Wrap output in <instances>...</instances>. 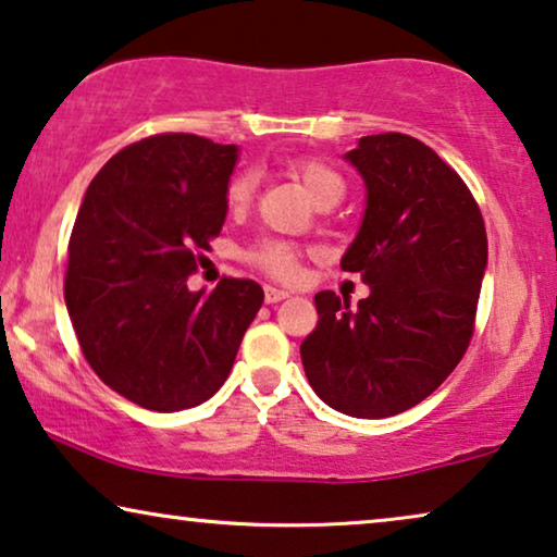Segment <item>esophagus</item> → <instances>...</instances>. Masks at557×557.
I'll return each mask as SVG.
<instances>
[{
  "label": "esophagus",
  "instance_id": "obj_1",
  "mask_svg": "<svg viewBox=\"0 0 557 557\" xmlns=\"http://www.w3.org/2000/svg\"><path fill=\"white\" fill-rule=\"evenodd\" d=\"M292 296V292H286V288H278V286H265V304H278Z\"/></svg>",
  "mask_w": 557,
  "mask_h": 557
}]
</instances>
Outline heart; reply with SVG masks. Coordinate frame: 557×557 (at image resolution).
Wrapping results in <instances>:
<instances>
[{
  "label": "heart",
  "mask_w": 557,
  "mask_h": 557,
  "mask_svg": "<svg viewBox=\"0 0 557 557\" xmlns=\"http://www.w3.org/2000/svg\"><path fill=\"white\" fill-rule=\"evenodd\" d=\"M288 170H292L294 177L301 182V187L307 189V195L314 202L322 200L326 195H345V180H342L330 164L322 162V159H299V162H294ZM250 195H253V180H250V174H235L231 185H227V205H231L233 210L246 208L250 202ZM248 258L256 265H261V269L273 273V276L292 278L296 273L299 250H296L292 243L265 238L250 248Z\"/></svg>",
  "instance_id": "b5f03b06"
}]
</instances>
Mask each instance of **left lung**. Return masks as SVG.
<instances>
[{
  "label": "left lung",
  "instance_id": "obj_1",
  "mask_svg": "<svg viewBox=\"0 0 557 557\" xmlns=\"http://www.w3.org/2000/svg\"><path fill=\"white\" fill-rule=\"evenodd\" d=\"M345 159L364 182V212L339 265L370 294L349 309L319 292L301 362L330 408L387 418L429 398L467 352L486 231L463 180L413 136H362Z\"/></svg>",
  "mask_w": 557,
  "mask_h": 557
}]
</instances>
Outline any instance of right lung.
I'll return each mask as SVG.
<instances>
[{
	"label": "right lung",
	"mask_w": 557,
	"mask_h": 557,
	"mask_svg": "<svg viewBox=\"0 0 557 557\" xmlns=\"http://www.w3.org/2000/svg\"><path fill=\"white\" fill-rule=\"evenodd\" d=\"M235 144L159 134L121 149L83 195L65 307L90 368L136 406L174 413L231 375L263 304L248 278L189 292L197 248L223 231Z\"/></svg>",
	"instance_id": "obj_1"
}]
</instances>
